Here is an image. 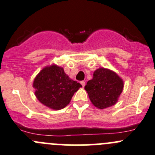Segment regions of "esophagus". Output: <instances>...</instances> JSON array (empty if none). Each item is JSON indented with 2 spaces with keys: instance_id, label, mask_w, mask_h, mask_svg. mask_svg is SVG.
I'll use <instances>...</instances> for the list:
<instances>
[{
  "instance_id": "esophagus-1",
  "label": "esophagus",
  "mask_w": 155,
  "mask_h": 155,
  "mask_svg": "<svg viewBox=\"0 0 155 155\" xmlns=\"http://www.w3.org/2000/svg\"><path fill=\"white\" fill-rule=\"evenodd\" d=\"M81 85H82V87H85V81H81Z\"/></svg>"
}]
</instances>
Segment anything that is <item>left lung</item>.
I'll use <instances>...</instances> for the list:
<instances>
[{
    "mask_svg": "<svg viewBox=\"0 0 155 155\" xmlns=\"http://www.w3.org/2000/svg\"><path fill=\"white\" fill-rule=\"evenodd\" d=\"M123 87L124 82L116 73L99 68L94 72L93 79L87 81L85 89L95 107L105 109L116 104Z\"/></svg>",
    "mask_w": 155,
    "mask_h": 155,
    "instance_id": "1",
    "label": "left lung"
}]
</instances>
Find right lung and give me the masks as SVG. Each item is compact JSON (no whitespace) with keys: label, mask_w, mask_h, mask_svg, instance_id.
Returning <instances> with one entry per match:
<instances>
[{"label":"right lung","mask_w":155,"mask_h":155,"mask_svg":"<svg viewBox=\"0 0 155 155\" xmlns=\"http://www.w3.org/2000/svg\"><path fill=\"white\" fill-rule=\"evenodd\" d=\"M35 95L40 102L53 109H61L82 85L69 79L64 69L56 65L46 67L34 81Z\"/></svg>","instance_id":"1"}]
</instances>
